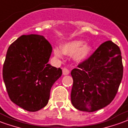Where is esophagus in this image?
I'll list each match as a JSON object with an SVG mask.
<instances>
[{
	"mask_svg": "<svg viewBox=\"0 0 128 128\" xmlns=\"http://www.w3.org/2000/svg\"><path fill=\"white\" fill-rule=\"evenodd\" d=\"M62 71H63V75H68L69 74H70V71H69V70H68L66 68H62Z\"/></svg>",
	"mask_w": 128,
	"mask_h": 128,
	"instance_id": "34e87169",
	"label": "esophagus"
}]
</instances>
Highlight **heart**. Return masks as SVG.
<instances>
[{
	"instance_id": "obj_1",
	"label": "heart",
	"mask_w": 128,
	"mask_h": 128,
	"mask_svg": "<svg viewBox=\"0 0 128 128\" xmlns=\"http://www.w3.org/2000/svg\"><path fill=\"white\" fill-rule=\"evenodd\" d=\"M60 50L62 53L58 48H54V55L58 57H61L62 53L70 55L74 54V56L75 60L77 61H82L85 60L89 55L90 48L88 45L84 44V42L82 40H74L63 44L60 46Z\"/></svg>"
}]
</instances>
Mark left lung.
I'll return each mask as SVG.
<instances>
[{
    "mask_svg": "<svg viewBox=\"0 0 128 128\" xmlns=\"http://www.w3.org/2000/svg\"><path fill=\"white\" fill-rule=\"evenodd\" d=\"M123 72L120 47L111 40L102 43L71 72L73 106L93 112L110 104L118 92Z\"/></svg>",
    "mask_w": 128,
    "mask_h": 128,
    "instance_id": "left-lung-1",
    "label": "left lung"
}]
</instances>
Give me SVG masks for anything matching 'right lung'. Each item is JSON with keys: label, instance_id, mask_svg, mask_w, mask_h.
<instances>
[{"label": "right lung", "instance_id": "right-lung-1", "mask_svg": "<svg viewBox=\"0 0 128 128\" xmlns=\"http://www.w3.org/2000/svg\"><path fill=\"white\" fill-rule=\"evenodd\" d=\"M52 46L44 36L23 35L9 46L2 77L11 101L24 110L35 112L44 107L60 68L48 64Z\"/></svg>", "mask_w": 128, "mask_h": 128}]
</instances>
